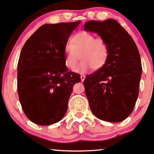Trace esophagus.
Wrapping results in <instances>:
<instances>
[{"mask_svg": "<svg viewBox=\"0 0 154 154\" xmlns=\"http://www.w3.org/2000/svg\"><path fill=\"white\" fill-rule=\"evenodd\" d=\"M85 78H86V76L84 75H81V80H82V82H84V79H85Z\"/></svg>", "mask_w": 154, "mask_h": 154, "instance_id": "obj_1", "label": "esophagus"}]
</instances>
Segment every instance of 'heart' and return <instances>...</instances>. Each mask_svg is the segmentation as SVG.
<instances>
[{"mask_svg":"<svg viewBox=\"0 0 154 154\" xmlns=\"http://www.w3.org/2000/svg\"><path fill=\"white\" fill-rule=\"evenodd\" d=\"M108 57L109 47L106 41L86 31L72 35L70 44L65 47V65L80 73L86 72L91 68L94 70H100L107 63ZM80 57L82 62L78 65Z\"/></svg>","mask_w":154,"mask_h":154,"instance_id":"b5f03b06","label":"heart"}]
</instances>
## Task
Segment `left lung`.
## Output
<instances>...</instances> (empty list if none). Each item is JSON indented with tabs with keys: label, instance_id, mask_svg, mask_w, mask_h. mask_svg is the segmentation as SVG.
Segmentation results:
<instances>
[{
	"label": "left lung",
	"instance_id": "obj_1",
	"mask_svg": "<svg viewBox=\"0 0 154 154\" xmlns=\"http://www.w3.org/2000/svg\"><path fill=\"white\" fill-rule=\"evenodd\" d=\"M84 30L97 33L109 47L105 65L84 82L90 109L103 121L122 122L132 113L139 94L142 65L137 46L113 19L87 22Z\"/></svg>",
	"mask_w": 154,
	"mask_h": 154
}]
</instances>
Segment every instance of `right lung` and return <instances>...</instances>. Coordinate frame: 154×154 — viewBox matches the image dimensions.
<instances>
[{"label":"right lung","instance_id":"1","mask_svg":"<svg viewBox=\"0 0 154 154\" xmlns=\"http://www.w3.org/2000/svg\"><path fill=\"white\" fill-rule=\"evenodd\" d=\"M80 23L46 24L22 47L17 65V90L22 110L33 123L51 125L67 112L72 87L81 77L65 65V47Z\"/></svg>","mask_w":154,"mask_h":154}]
</instances>
